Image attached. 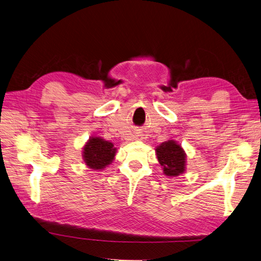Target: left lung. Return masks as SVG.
I'll use <instances>...</instances> for the list:
<instances>
[{
	"label": "left lung",
	"mask_w": 261,
	"mask_h": 261,
	"mask_svg": "<svg viewBox=\"0 0 261 261\" xmlns=\"http://www.w3.org/2000/svg\"><path fill=\"white\" fill-rule=\"evenodd\" d=\"M158 161L161 164L163 174L176 177L186 171V152L175 140H167L155 147Z\"/></svg>",
	"instance_id": "1"
}]
</instances>
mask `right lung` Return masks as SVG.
I'll list each match as a JSON object with an SVG mask.
<instances>
[{
  "label": "right lung",
  "mask_w": 261,
  "mask_h": 261,
  "mask_svg": "<svg viewBox=\"0 0 261 261\" xmlns=\"http://www.w3.org/2000/svg\"><path fill=\"white\" fill-rule=\"evenodd\" d=\"M117 148L111 141L99 136H92L83 147V160L89 169L101 171L115 159Z\"/></svg>",
  "instance_id": "obj_1"
}]
</instances>
